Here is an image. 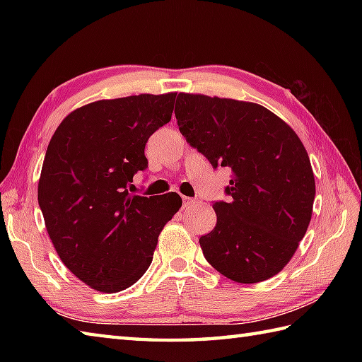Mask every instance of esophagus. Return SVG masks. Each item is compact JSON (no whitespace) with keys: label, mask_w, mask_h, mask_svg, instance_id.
<instances>
[{"label":"esophagus","mask_w":362,"mask_h":362,"mask_svg":"<svg viewBox=\"0 0 362 362\" xmlns=\"http://www.w3.org/2000/svg\"><path fill=\"white\" fill-rule=\"evenodd\" d=\"M194 204H196L194 199H191V197H188V196H182V205H183V209H188V206L194 205Z\"/></svg>","instance_id":"1"}]
</instances>
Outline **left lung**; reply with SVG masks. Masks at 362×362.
Returning a JSON list of instances; mask_svg holds the SVG:
<instances>
[{"mask_svg": "<svg viewBox=\"0 0 362 362\" xmlns=\"http://www.w3.org/2000/svg\"><path fill=\"white\" fill-rule=\"evenodd\" d=\"M175 118L187 141L232 169L228 202L213 205L218 222L201 236L206 261L238 283L279 274L308 230L316 183L294 130L266 107L236 99L179 93Z\"/></svg>", "mask_w": 362, "mask_h": 362, "instance_id": "1", "label": "left lung"}]
</instances>
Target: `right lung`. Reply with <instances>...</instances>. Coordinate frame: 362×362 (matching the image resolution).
Listing matches in <instances>:
<instances>
[{
    "mask_svg": "<svg viewBox=\"0 0 362 362\" xmlns=\"http://www.w3.org/2000/svg\"><path fill=\"white\" fill-rule=\"evenodd\" d=\"M177 93L101 99L66 115L46 149L38 205L59 258L91 289L119 292L152 263L177 193L132 196L144 146L171 121Z\"/></svg>",
    "mask_w": 362,
    "mask_h": 362,
    "instance_id": "obj_1",
    "label": "right lung"
}]
</instances>
